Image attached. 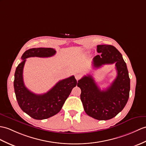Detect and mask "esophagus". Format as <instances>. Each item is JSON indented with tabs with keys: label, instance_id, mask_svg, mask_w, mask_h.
I'll return each mask as SVG.
<instances>
[{
	"label": "esophagus",
	"instance_id": "esophagus-1",
	"mask_svg": "<svg viewBox=\"0 0 146 146\" xmlns=\"http://www.w3.org/2000/svg\"><path fill=\"white\" fill-rule=\"evenodd\" d=\"M75 78H76V80L78 81V80H79L80 78H81V75L80 74H75Z\"/></svg>",
	"mask_w": 146,
	"mask_h": 146
}]
</instances>
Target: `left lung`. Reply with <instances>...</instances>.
<instances>
[{"label": "left lung", "mask_w": 146, "mask_h": 146, "mask_svg": "<svg viewBox=\"0 0 146 146\" xmlns=\"http://www.w3.org/2000/svg\"><path fill=\"white\" fill-rule=\"evenodd\" d=\"M97 52L101 55L93 58V67L98 68L103 65L115 63L116 79L106 90H101L93 76L88 74L78 80L77 86L81 91L80 98L86 113L98 120H108L126 106L129 96L130 79L121 53L114 46L98 45Z\"/></svg>", "instance_id": "1"}]
</instances>
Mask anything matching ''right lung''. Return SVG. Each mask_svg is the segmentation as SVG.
I'll list each match as a JSON object with an SVG mask.
<instances>
[{"label":"right lung","instance_id":"right-lung-1","mask_svg":"<svg viewBox=\"0 0 146 146\" xmlns=\"http://www.w3.org/2000/svg\"><path fill=\"white\" fill-rule=\"evenodd\" d=\"M56 53L52 48H34L25 51L21 58L22 62L17 67L13 86L16 99L22 110L35 119H47L59 113L63 104L76 86L74 76L59 81L48 92L36 94L27 88L23 83V70L26 58L29 57H50Z\"/></svg>","mask_w":146,"mask_h":146}]
</instances>
